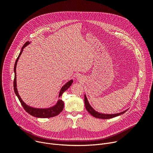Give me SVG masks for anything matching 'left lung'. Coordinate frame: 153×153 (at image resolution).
<instances>
[{"label":"left lung","instance_id":"1","mask_svg":"<svg viewBox=\"0 0 153 153\" xmlns=\"http://www.w3.org/2000/svg\"><path fill=\"white\" fill-rule=\"evenodd\" d=\"M84 103H85V106L86 108V110L88 111L89 113L92 115L93 117L97 118H101V119H109V118H114L116 117L117 116H119L120 115H122L126 111V110L121 112V113L119 114H111V115H106V114H100L99 112L95 111L90 105V104L88 102V100L86 98V96L84 95Z\"/></svg>","mask_w":153,"mask_h":153}]
</instances>
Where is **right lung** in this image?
<instances>
[{
	"instance_id": "obj_1",
	"label": "right lung",
	"mask_w": 153,
	"mask_h": 153,
	"mask_svg": "<svg viewBox=\"0 0 153 153\" xmlns=\"http://www.w3.org/2000/svg\"><path fill=\"white\" fill-rule=\"evenodd\" d=\"M30 43L29 42H27L23 46V47L22 48V50L18 56V58H17V60L15 61V66H14V72H15V77H14V81H13V88H14V91L15 94L17 95V97L19 100V101L20 102L22 107H23V108L25 109V110L27 112L28 114H29L30 115L37 117V118H51V117H55L56 115H58L59 114H60L61 112L62 111V110H63L64 108V102L59 99L56 105L53 107L49 108H32L24 103L23 102V100L21 99L20 95H19L18 91H17V81H16V66H17V61L20 58V56L21 55L22 51H23V49L25 48L26 46H27L28 44ZM72 84V81H69L68 83H66V85H64L62 89L59 92V97L62 95L63 92L64 91H66L68 88L71 85V84Z\"/></svg>"
}]
</instances>
